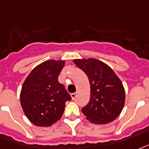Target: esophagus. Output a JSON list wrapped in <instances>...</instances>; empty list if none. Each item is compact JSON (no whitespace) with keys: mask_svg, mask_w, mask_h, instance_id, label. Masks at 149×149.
Masks as SVG:
<instances>
[{"mask_svg":"<svg viewBox=\"0 0 149 149\" xmlns=\"http://www.w3.org/2000/svg\"><path fill=\"white\" fill-rule=\"evenodd\" d=\"M76 95H77V93H71V98H72V100H74V98L76 97Z\"/></svg>","mask_w":149,"mask_h":149,"instance_id":"34e87169","label":"esophagus"}]
</instances>
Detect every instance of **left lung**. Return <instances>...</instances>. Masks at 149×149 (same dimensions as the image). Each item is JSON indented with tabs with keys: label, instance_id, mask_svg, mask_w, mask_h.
Segmentation results:
<instances>
[{
	"label": "left lung",
	"instance_id": "1",
	"mask_svg": "<svg viewBox=\"0 0 149 149\" xmlns=\"http://www.w3.org/2000/svg\"><path fill=\"white\" fill-rule=\"evenodd\" d=\"M73 61L86 74L90 83V100L81 109L83 114L93 124L113 121L125 102L121 81L110 67L97 59H75Z\"/></svg>",
	"mask_w": 149,
	"mask_h": 149
}]
</instances>
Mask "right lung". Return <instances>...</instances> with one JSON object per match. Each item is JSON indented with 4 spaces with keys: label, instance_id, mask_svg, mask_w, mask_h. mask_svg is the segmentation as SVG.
Wrapping results in <instances>:
<instances>
[{
    "label": "right lung",
    "instance_id": "right-lung-1",
    "mask_svg": "<svg viewBox=\"0 0 149 149\" xmlns=\"http://www.w3.org/2000/svg\"><path fill=\"white\" fill-rule=\"evenodd\" d=\"M64 61L49 60L31 71L23 83L21 106L27 118L36 126L49 127L61 118L65 102L71 100L58 81Z\"/></svg>",
    "mask_w": 149,
    "mask_h": 149
}]
</instances>
